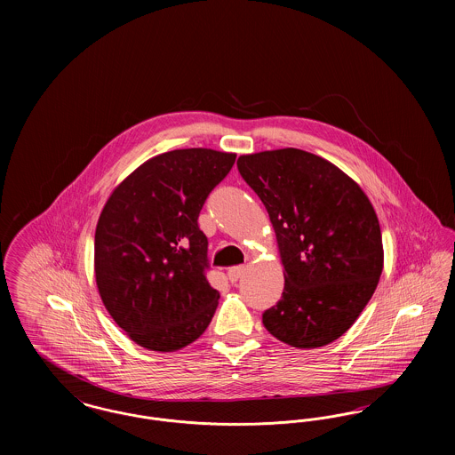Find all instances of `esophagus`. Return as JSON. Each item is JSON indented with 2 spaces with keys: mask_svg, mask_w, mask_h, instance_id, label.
Wrapping results in <instances>:
<instances>
[{
  "mask_svg": "<svg viewBox=\"0 0 455 455\" xmlns=\"http://www.w3.org/2000/svg\"><path fill=\"white\" fill-rule=\"evenodd\" d=\"M243 271H245V267H243V266H237V267H232V269H228V280H230L232 283H237L238 280L242 278Z\"/></svg>",
  "mask_w": 455,
  "mask_h": 455,
  "instance_id": "obj_1",
  "label": "esophagus"
}]
</instances>
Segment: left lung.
Here are the masks:
<instances>
[{"instance_id":"8db88e82","label":"left lung","mask_w":455,"mask_h":455,"mask_svg":"<svg viewBox=\"0 0 455 455\" xmlns=\"http://www.w3.org/2000/svg\"><path fill=\"white\" fill-rule=\"evenodd\" d=\"M276 234L284 288L264 327L299 349L341 338L371 299L384 267L377 213L363 189L319 155L297 148L240 155Z\"/></svg>"}]
</instances>
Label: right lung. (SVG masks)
Segmentation results:
<instances>
[{"instance_id":"add662e5","label":"right lung","mask_w":455,"mask_h":455,"mask_svg":"<svg viewBox=\"0 0 455 455\" xmlns=\"http://www.w3.org/2000/svg\"><path fill=\"white\" fill-rule=\"evenodd\" d=\"M235 153L186 148L156 155L121 180L95 228L93 271L114 323L136 345L171 353L212 323L220 293L204 276L199 212Z\"/></svg>"}]
</instances>
